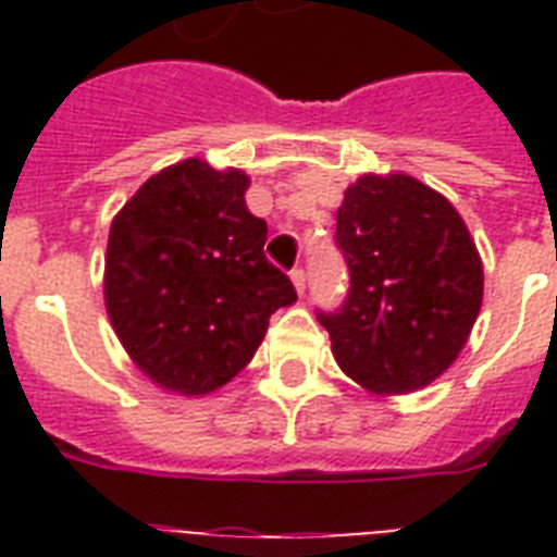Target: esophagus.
I'll return each instance as SVG.
<instances>
[{"label":"esophagus","instance_id":"34e87169","mask_svg":"<svg viewBox=\"0 0 557 557\" xmlns=\"http://www.w3.org/2000/svg\"><path fill=\"white\" fill-rule=\"evenodd\" d=\"M292 283H295L297 295H304V292H306V271L304 269H292Z\"/></svg>","mask_w":557,"mask_h":557}]
</instances>
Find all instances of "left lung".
Returning a JSON list of instances; mask_svg holds the SVG:
<instances>
[{
    "mask_svg": "<svg viewBox=\"0 0 557 557\" xmlns=\"http://www.w3.org/2000/svg\"><path fill=\"white\" fill-rule=\"evenodd\" d=\"M349 297L318 314L332 356L372 396L428 387L466 347L483 306V260L442 193L407 173H367L344 190Z\"/></svg>",
    "mask_w": 557,
    "mask_h": 557,
    "instance_id": "8db88e82",
    "label": "left lung"
}]
</instances>
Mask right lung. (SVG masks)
I'll use <instances>...</instances> for the list:
<instances>
[{
	"label": "right lung",
	"instance_id": "add662e5",
	"mask_svg": "<svg viewBox=\"0 0 557 557\" xmlns=\"http://www.w3.org/2000/svg\"><path fill=\"white\" fill-rule=\"evenodd\" d=\"M251 178L205 159L144 182L109 227L103 300L133 364L159 387L208 396L234 379L292 306V280L262 245L269 227L245 205Z\"/></svg>",
	"mask_w": 557,
	"mask_h": 557
}]
</instances>
